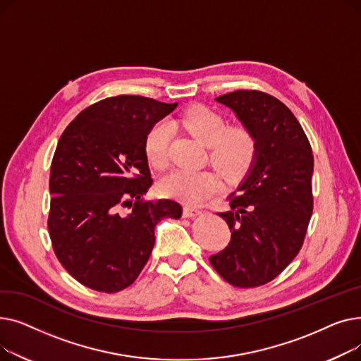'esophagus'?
Wrapping results in <instances>:
<instances>
[{"instance_id": "1", "label": "esophagus", "mask_w": 361, "mask_h": 361, "mask_svg": "<svg viewBox=\"0 0 361 361\" xmlns=\"http://www.w3.org/2000/svg\"><path fill=\"white\" fill-rule=\"evenodd\" d=\"M200 214H202V211L196 209V207H190V206H184V209H183V216L184 218H193V216H197Z\"/></svg>"}]
</instances>
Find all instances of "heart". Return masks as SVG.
I'll list each match as a JSON object with an SVG mask.
<instances>
[{"label":"heart","mask_w":361,"mask_h":361,"mask_svg":"<svg viewBox=\"0 0 361 361\" xmlns=\"http://www.w3.org/2000/svg\"><path fill=\"white\" fill-rule=\"evenodd\" d=\"M171 126L185 130L207 146V159L224 178L230 181L247 174L256 159L257 140L255 133L243 124L226 126L222 114L211 106L193 105L187 108L171 120ZM171 126L165 121L157 123L145 139L146 157L158 169H164L169 162V145L173 139ZM159 185L165 196L193 206L215 193L218 178L211 171L176 169L165 176Z\"/></svg>","instance_id":"obj_1"}]
</instances>
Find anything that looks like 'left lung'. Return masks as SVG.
I'll use <instances>...</instances> for the list:
<instances>
[{
	"label": "left lung",
	"mask_w": 361,
	"mask_h": 361,
	"mask_svg": "<svg viewBox=\"0 0 361 361\" xmlns=\"http://www.w3.org/2000/svg\"><path fill=\"white\" fill-rule=\"evenodd\" d=\"M256 136L257 154L247 177L218 214L231 241L211 256L214 269L238 288L260 287L298 255L313 212V154L294 114L272 94L235 90L221 94Z\"/></svg>",
	"instance_id": "obj_1"
}]
</instances>
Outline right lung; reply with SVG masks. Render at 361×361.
<instances>
[{
    "label": "right lung",
    "mask_w": 361,
    "mask_h": 361,
    "mask_svg": "<svg viewBox=\"0 0 361 361\" xmlns=\"http://www.w3.org/2000/svg\"><path fill=\"white\" fill-rule=\"evenodd\" d=\"M176 106L137 94L106 98L83 109L56 145L49 237L64 269L87 288L130 287L154 249L157 224L183 214L174 200H143L152 185L146 135Z\"/></svg>",
    "instance_id": "1"
}]
</instances>
